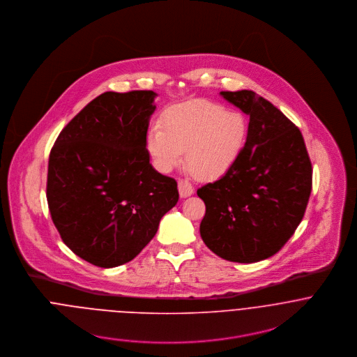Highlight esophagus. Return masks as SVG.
<instances>
[{
	"label": "esophagus",
	"mask_w": 357,
	"mask_h": 357,
	"mask_svg": "<svg viewBox=\"0 0 357 357\" xmlns=\"http://www.w3.org/2000/svg\"><path fill=\"white\" fill-rule=\"evenodd\" d=\"M178 192L181 198L191 197L194 194V187L188 180H178Z\"/></svg>",
	"instance_id": "1"
}]
</instances>
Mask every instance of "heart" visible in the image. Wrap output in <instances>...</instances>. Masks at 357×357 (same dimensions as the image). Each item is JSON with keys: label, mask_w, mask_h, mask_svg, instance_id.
Wrapping results in <instances>:
<instances>
[{"label": "heart", "mask_w": 357, "mask_h": 357, "mask_svg": "<svg viewBox=\"0 0 357 357\" xmlns=\"http://www.w3.org/2000/svg\"><path fill=\"white\" fill-rule=\"evenodd\" d=\"M248 137V122L239 112L210 100L181 102L153 125L147 147L156 167L169 173L183 162L198 180L222 177L239 159Z\"/></svg>", "instance_id": "1"}]
</instances>
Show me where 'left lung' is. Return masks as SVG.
Wrapping results in <instances>:
<instances>
[{
    "instance_id": "1",
    "label": "left lung",
    "mask_w": 357,
    "mask_h": 357,
    "mask_svg": "<svg viewBox=\"0 0 357 357\" xmlns=\"http://www.w3.org/2000/svg\"><path fill=\"white\" fill-rule=\"evenodd\" d=\"M250 116L236 163L198 190L201 236L214 255L252 264L276 255L300 225L312 191V163L300 129L253 91L220 92Z\"/></svg>"
}]
</instances>
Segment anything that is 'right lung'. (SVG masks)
Listing matches in <instances>:
<instances>
[{
	"instance_id": "add662e5",
	"label": "right lung",
	"mask_w": 357,
	"mask_h": 357,
	"mask_svg": "<svg viewBox=\"0 0 357 357\" xmlns=\"http://www.w3.org/2000/svg\"><path fill=\"white\" fill-rule=\"evenodd\" d=\"M153 91L105 92L60 132L48 163L47 199L64 245L102 268L132 261L178 201L174 178L150 163Z\"/></svg>"
}]
</instances>
